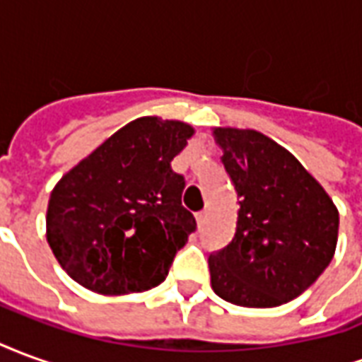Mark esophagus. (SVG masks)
<instances>
[{"instance_id":"esophagus-1","label":"esophagus","mask_w":362,"mask_h":362,"mask_svg":"<svg viewBox=\"0 0 362 362\" xmlns=\"http://www.w3.org/2000/svg\"><path fill=\"white\" fill-rule=\"evenodd\" d=\"M205 219H207V211H199L196 213V221H197V227H204Z\"/></svg>"}]
</instances>
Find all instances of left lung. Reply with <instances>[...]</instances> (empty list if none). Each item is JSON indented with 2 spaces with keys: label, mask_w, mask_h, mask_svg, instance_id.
Returning <instances> with one entry per match:
<instances>
[{
  "label": "left lung",
  "mask_w": 362,
  "mask_h": 362,
  "mask_svg": "<svg viewBox=\"0 0 362 362\" xmlns=\"http://www.w3.org/2000/svg\"><path fill=\"white\" fill-rule=\"evenodd\" d=\"M238 194L235 238L209 256L211 287L227 303L272 308L303 295L329 266L339 213L287 149L256 129L215 127Z\"/></svg>",
  "instance_id": "1"
}]
</instances>
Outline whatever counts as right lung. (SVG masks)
<instances>
[{
  "mask_svg": "<svg viewBox=\"0 0 362 362\" xmlns=\"http://www.w3.org/2000/svg\"><path fill=\"white\" fill-rule=\"evenodd\" d=\"M194 135L178 119L129 122L52 189L46 238L67 275L100 295L157 287L196 230L173 158Z\"/></svg>",
  "mask_w": 362,
  "mask_h": 362,
  "instance_id": "add662e5",
  "label": "right lung"
}]
</instances>
